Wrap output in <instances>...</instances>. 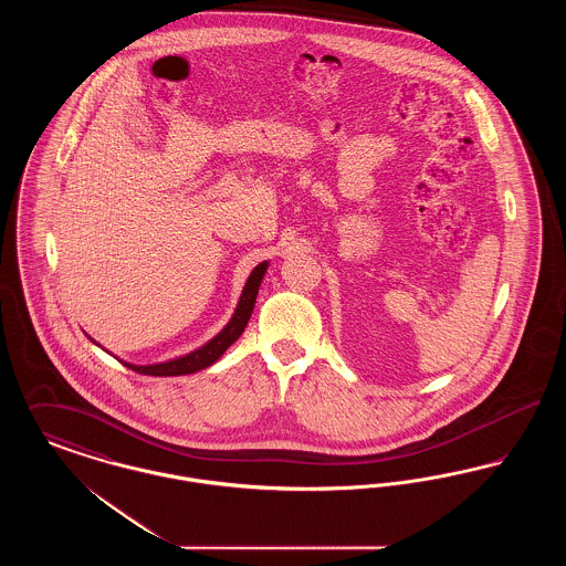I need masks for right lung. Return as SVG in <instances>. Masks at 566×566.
Listing matches in <instances>:
<instances>
[{"mask_svg": "<svg viewBox=\"0 0 566 566\" xmlns=\"http://www.w3.org/2000/svg\"><path fill=\"white\" fill-rule=\"evenodd\" d=\"M268 261L256 265L250 277L245 280V286H243L242 296L238 301V307H235V314L231 316L229 324L212 337L206 346L197 348V350L190 352L187 356H180V358H174V360H167V363H157V365H132V363H125L120 360L125 367L134 369L135 374H144V376H157V377H169V376H189L195 371H201L210 365H214L216 360L227 352V348L240 339V335L245 328V324L252 316V310H254V303H256V295H259V286L263 282V275L268 271ZM97 344V342H95ZM99 346V344H97Z\"/></svg>", "mask_w": 566, "mask_h": 566, "instance_id": "right-lung-1", "label": "right lung"}]
</instances>
